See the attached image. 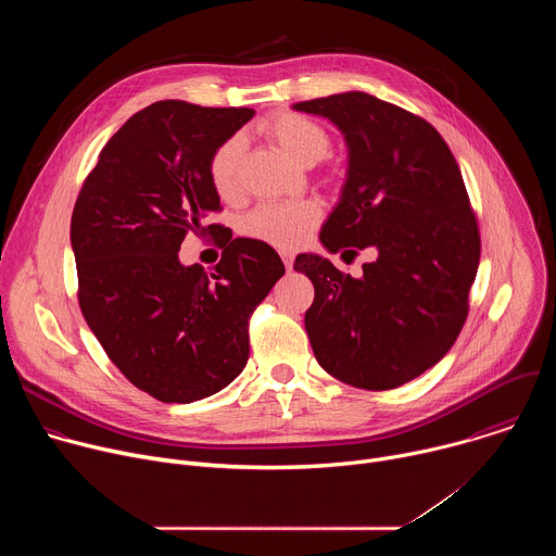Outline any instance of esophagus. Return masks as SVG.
Masks as SVG:
<instances>
[{
  "mask_svg": "<svg viewBox=\"0 0 556 556\" xmlns=\"http://www.w3.org/2000/svg\"><path fill=\"white\" fill-rule=\"evenodd\" d=\"M279 255H281V260H283V264H286V268L290 270L292 268V262H294V253L292 251H279Z\"/></svg>",
  "mask_w": 556,
  "mask_h": 556,
  "instance_id": "34e87169",
  "label": "esophagus"
}]
</instances>
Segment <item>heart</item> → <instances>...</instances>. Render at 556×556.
Returning <instances> with one entry per match:
<instances>
[{
    "mask_svg": "<svg viewBox=\"0 0 556 556\" xmlns=\"http://www.w3.org/2000/svg\"><path fill=\"white\" fill-rule=\"evenodd\" d=\"M266 138L283 151L290 161L301 167L319 163L330 149L328 131L301 114H277L264 123ZM240 157L242 140L228 138L222 142L208 163V178L217 195L230 200L240 193ZM321 206L314 200L294 202H270L262 204L249 213L244 219V232L273 247L294 249L299 247L309 230L319 224Z\"/></svg>",
    "mask_w": 556,
    "mask_h": 556,
    "instance_id": "b5f03b06",
    "label": "heart"
}]
</instances>
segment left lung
Segmentation results:
<instances>
[{
	"instance_id": "1",
	"label": "left lung",
	"mask_w": 556,
	"mask_h": 556,
	"mask_svg": "<svg viewBox=\"0 0 556 556\" xmlns=\"http://www.w3.org/2000/svg\"><path fill=\"white\" fill-rule=\"evenodd\" d=\"M345 138L348 174L321 226L328 253L374 247L363 275L301 253L314 286L305 332L319 365L352 387H401L455 343L480 266V232L455 157L420 116L365 92L294 103ZM353 249L350 250L349 247Z\"/></svg>"
}]
</instances>
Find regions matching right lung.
Masks as SVG:
<instances>
[{"label":"right lung","instance_id":"right-lung-1","mask_svg":"<svg viewBox=\"0 0 556 556\" xmlns=\"http://www.w3.org/2000/svg\"><path fill=\"white\" fill-rule=\"evenodd\" d=\"M251 108L157 101L103 147L74 204L78 303L112 363L161 403L217 393L249 361V316L286 268L266 242L228 237L213 273L178 257L185 235H215V149Z\"/></svg>","mask_w":556,"mask_h":556}]
</instances>
